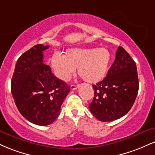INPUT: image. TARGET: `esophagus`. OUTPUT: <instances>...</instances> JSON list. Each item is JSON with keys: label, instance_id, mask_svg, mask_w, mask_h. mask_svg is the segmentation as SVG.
I'll return each mask as SVG.
<instances>
[{"label": "esophagus", "instance_id": "esophagus-1", "mask_svg": "<svg viewBox=\"0 0 155 155\" xmlns=\"http://www.w3.org/2000/svg\"><path fill=\"white\" fill-rule=\"evenodd\" d=\"M77 87H78L77 85H74V84H71V89L72 90H76V89H77Z\"/></svg>", "mask_w": 155, "mask_h": 155}]
</instances>
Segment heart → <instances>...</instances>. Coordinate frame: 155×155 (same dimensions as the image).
<instances>
[{
    "mask_svg": "<svg viewBox=\"0 0 155 155\" xmlns=\"http://www.w3.org/2000/svg\"><path fill=\"white\" fill-rule=\"evenodd\" d=\"M111 60V54L106 48H77L68 49L65 55L54 53L51 58V66L63 81L70 79L78 68L80 77L95 84L106 76Z\"/></svg>",
    "mask_w": 155,
    "mask_h": 155,
    "instance_id": "b5f03b06",
    "label": "heart"
}]
</instances>
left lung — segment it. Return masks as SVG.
<instances>
[{"label":"left lung","mask_w":155,"mask_h":155,"mask_svg":"<svg viewBox=\"0 0 155 155\" xmlns=\"http://www.w3.org/2000/svg\"><path fill=\"white\" fill-rule=\"evenodd\" d=\"M138 86L136 63L124 48L119 47L106 78L92 85L95 94L89 104L90 111L101 122L121 118L132 108Z\"/></svg>","instance_id":"1"}]
</instances>
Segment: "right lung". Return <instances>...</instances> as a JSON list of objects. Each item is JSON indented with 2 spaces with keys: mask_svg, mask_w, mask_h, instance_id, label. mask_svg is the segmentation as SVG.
<instances>
[{
  "mask_svg": "<svg viewBox=\"0 0 155 155\" xmlns=\"http://www.w3.org/2000/svg\"><path fill=\"white\" fill-rule=\"evenodd\" d=\"M49 47L37 44L21 55L11 81L12 95L21 114L42 126L58 118L71 88L44 63L43 51Z\"/></svg>",
  "mask_w": 155,
  "mask_h": 155,
  "instance_id": "1",
  "label": "right lung"
}]
</instances>
